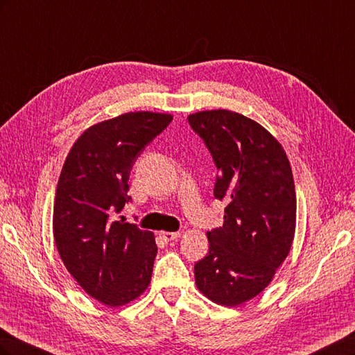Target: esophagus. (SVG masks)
Returning <instances> with one entry per match:
<instances>
[{
	"label": "esophagus",
	"instance_id": "esophagus-1",
	"mask_svg": "<svg viewBox=\"0 0 355 355\" xmlns=\"http://www.w3.org/2000/svg\"><path fill=\"white\" fill-rule=\"evenodd\" d=\"M179 237H180V232H159V239L164 240L166 243L176 241Z\"/></svg>",
	"mask_w": 355,
	"mask_h": 355
}]
</instances>
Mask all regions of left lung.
Listing matches in <instances>:
<instances>
[{
    "label": "left lung",
    "instance_id": "1",
    "mask_svg": "<svg viewBox=\"0 0 355 355\" xmlns=\"http://www.w3.org/2000/svg\"><path fill=\"white\" fill-rule=\"evenodd\" d=\"M188 121L218 168L213 196L225 200L223 225L207 232L209 253L196 283L213 302L237 306L271 283L295 237L296 192L283 146L241 114L214 110Z\"/></svg>",
    "mask_w": 355,
    "mask_h": 355
}]
</instances>
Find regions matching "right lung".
<instances>
[{"label": "right lung", "instance_id": "right-lung-1", "mask_svg": "<svg viewBox=\"0 0 355 355\" xmlns=\"http://www.w3.org/2000/svg\"><path fill=\"white\" fill-rule=\"evenodd\" d=\"M173 120L168 114L127 112L87 128L73 144L58 182L53 235L68 272L92 297L121 306L151 282L157 244L118 214L137 157Z\"/></svg>", "mask_w": 355, "mask_h": 355}]
</instances>
